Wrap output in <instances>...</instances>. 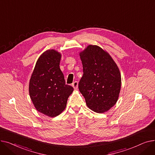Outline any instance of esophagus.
Segmentation results:
<instances>
[{
  "label": "esophagus",
  "instance_id": "obj_1",
  "mask_svg": "<svg viewBox=\"0 0 155 155\" xmlns=\"http://www.w3.org/2000/svg\"><path fill=\"white\" fill-rule=\"evenodd\" d=\"M78 82H77V81H75V82H73V84H72V87H73V88L75 89V90H77V89L78 88Z\"/></svg>",
  "mask_w": 155,
  "mask_h": 155
}]
</instances>
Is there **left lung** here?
I'll list each match as a JSON object with an SVG mask.
<instances>
[{"label": "left lung", "mask_w": 155, "mask_h": 155, "mask_svg": "<svg viewBox=\"0 0 155 155\" xmlns=\"http://www.w3.org/2000/svg\"><path fill=\"white\" fill-rule=\"evenodd\" d=\"M84 75L78 88L88 107L104 113L114 105L121 87L119 69L110 55L97 45H88L79 53Z\"/></svg>", "instance_id": "left-lung-1"}]
</instances>
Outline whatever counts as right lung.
I'll list each match as a JSON object with an SVG mask.
<instances>
[{"mask_svg": "<svg viewBox=\"0 0 155 155\" xmlns=\"http://www.w3.org/2000/svg\"><path fill=\"white\" fill-rule=\"evenodd\" d=\"M61 54L54 50H48L41 54L31 75L29 92L36 109L54 117L64 110L73 88L65 84L60 68Z\"/></svg>", "mask_w": 155, "mask_h": 155, "instance_id": "right-lung-1", "label": "right lung"}]
</instances>
